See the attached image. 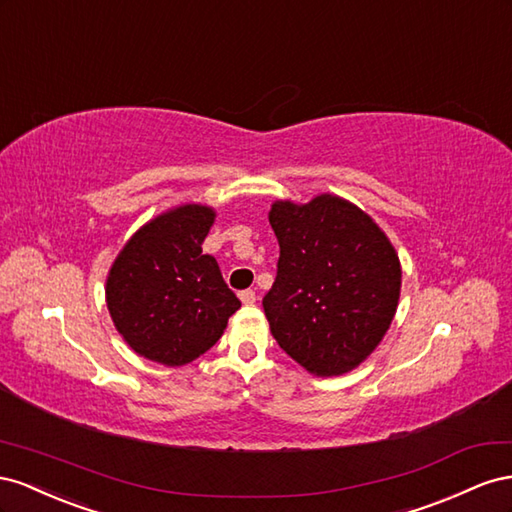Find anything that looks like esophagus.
I'll return each mask as SVG.
<instances>
[{
    "label": "esophagus",
    "mask_w": 512,
    "mask_h": 512,
    "mask_svg": "<svg viewBox=\"0 0 512 512\" xmlns=\"http://www.w3.org/2000/svg\"><path fill=\"white\" fill-rule=\"evenodd\" d=\"M240 300L244 302V304H255V300H257V296H255V291L253 289H244V291H240Z\"/></svg>",
    "instance_id": "esophagus-1"
}]
</instances>
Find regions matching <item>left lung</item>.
<instances>
[{"mask_svg": "<svg viewBox=\"0 0 512 512\" xmlns=\"http://www.w3.org/2000/svg\"><path fill=\"white\" fill-rule=\"evenodd\" d=\"M268 218L281 246L264 298L272 337L317 377L356 369L397 313V251L367 212L337 195L274 201Z\"/></svg>", "mask_w": 512, "mask_h": 512, "instance_id": "left-lung-1", "label": "left lung"}]
</instances>
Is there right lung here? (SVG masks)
<instances>
[{"instance_id":"add662e5","label":"right lung","mask_w":512,"mask_h":512,"mask_svg":"<svg viewBox=\"0 0 512 512\" xmlns=\"http://www.w3.org/2000/svg\"><path fill=\"white\" fill-rule=\"evenodd\" d=\"M216 212L199 203L145 223L115 257L107 309L130 349L165 367L193 362L223 337L240 300L201 244Z\"/></svg>"}]
</instances>
